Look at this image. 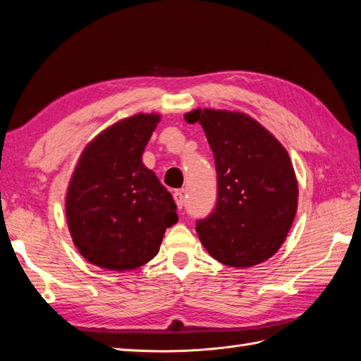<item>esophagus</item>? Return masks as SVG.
<instances>
[{"label":"esophagus","mask_w":361,"mask_h":361,"mask_svg":"<svg viewBox=\"0 0 361 361\" xmlns=\"http://www.w3.org/2000/svg\"><path fill=\"white\" fill-rule=\"evenodd\" d=\"M173 197H174V200H176V204H178L179 209H182L183 202H185V199H183V191H182V190H176V191L173 192Z\"/></svg>","instance_id":"obj_1"}]
</instances>
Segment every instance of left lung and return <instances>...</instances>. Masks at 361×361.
<instances>
[{
	"mask_svg": "<svg viewBox=\"0 0 361 361\" xmlns=\"http://www.w3.org/2000/svg\"><path fill=\"white\" fill-rule=\"evenodd\" d=\"M216 170L214 211L195 231L221 264L248 268L269 259L285 241L298 204V183L286 149L241 113L197 110Z\"/></svg>",
	"mask_w": 361,
	"mask_h": 361,
	"instance_id": "obj_1",
	"label": "left lung"
}]
</instances>
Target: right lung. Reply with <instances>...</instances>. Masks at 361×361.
Returning a JSON list of instances; mask_svg holds the SVG:
<instances>
[{"label": "right lung", "instance_id": "1", "mask_svg": "<svg viewBox=\"0 0 361 361\" xmlns=\"http://www.w3.org/2000/svg\"><path fill=\"white\" fill-rule=\"evenodd\" d=\"M159 116L137 114L105 129L75 169L66 216L80 253L105 269L128 271L159 251L178 206L141 155Z\"/></svg>", "mask_w": 361, "mask_h": 361}]
</instances>
